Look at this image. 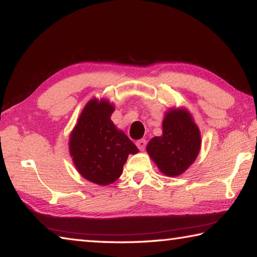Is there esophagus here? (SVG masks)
I'll list each match as a JSON object with an SVG mask.
<instances>
[{
	"instance_id": "34e87169",
	"label": "esophagus",
	"mask_w": 257,
	"mask_h": 257,
	"mask_svg": "<svg viewBox=\"0 0 257 257\" xmlns=\"http://www.w3.org/2000/svg\"><path fill=\"white\" fill-rule=\"evenodd\" d=\"M146 139H139V141L136 142V145L137 147L141 151H144L145 150V146H146Z\"/></svg>"
}]
</instances>
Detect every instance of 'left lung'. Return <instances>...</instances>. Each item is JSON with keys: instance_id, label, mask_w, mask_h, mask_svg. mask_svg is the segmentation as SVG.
I'll use <instances>...</instances> for the list:
<instances>
[{"instance_id": "left-lung-1", "label": "left lung", "mask_w": 257, "mask_h": 257, "mask_svg": "<svg viewBox=\"0 0 257 257\" xmlns=\"http://www.w3.org/2000/svg\"><path fill=\"white\" fill-rule=\"evenodd\" d=\"M201 132L193 115L184 107L169 108L162 121V135L153 137L146 151L167 177L184 173L201 151Z\"/></svg>"}]
</instances>
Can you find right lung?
Segmentation results:
<instances>
[{
	"mask_svg": "<svg viewBox=\"0 0 257 257\" xmlns=\"http://www.w3.org/2000/svg\"><path fill=\"white\" fill-rule=\"evenodd\" d=\"M114 105L94 97L82 108L69 138V153L77 171L86 180L107 186L119 179L136 145L111 120Z\"/></svg>",
	"mask_w": 257,
	"mask_h": 257,
	"instance_id": "add662e5",
	"label": "right lung"
}]
</instances>
